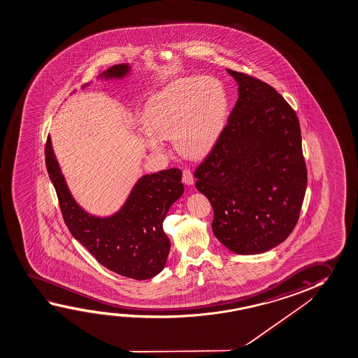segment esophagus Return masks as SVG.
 Here are the masks:
<instances>
[{"label":"esophagus","mask_w":358,"mask_h":358,"mask_svg":"<svg viewBox=\"0 0 358 358\" xmlns=\"http://www.w3.org/2000/svg\"><path fill=\"white\" fill-rule=\"evenodd\" d=\"M182 182L187 184V185H193L194 184V176L192 174V171L189 169H184L182 171Z\"/></svg>","instance_id":"esophagus-1"}]
</instances>
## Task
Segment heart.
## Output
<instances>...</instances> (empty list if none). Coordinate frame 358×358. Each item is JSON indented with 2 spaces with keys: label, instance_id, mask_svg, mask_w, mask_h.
I'll use <instances>...</instances> for the list:
<instances>
[{
  "label": "heart",
  "instance_id": "1",
  "mask_svg": "<svg viewBox=\"0 0 358 358\" xmlns=\"http://www.w3.org/2000/svg\"><path fill=\"white\" fill-rule=\"evenodd\" d=\"M229 99L222 80L211 76L171 82L147 103L143 144L153 153H165L162 141L173 139L178 153L200 159L214 148L227 120Z\"/></svg>",
  "mask_w": 358,
  "mask_h": 358
}]
</instances>
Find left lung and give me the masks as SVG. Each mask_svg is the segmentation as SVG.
<instances>
[{"label": "left lung", "mask_w": 358, "mask_h": 358, "mask_svg": "<svg viewBox=\"0 0 358 358\" xmlns=\"http://www.w3.org/2000/svg\"><path fill=\"white\" fill-rule=\"evenodd\" d=\"M238 98L195 187L214 209L213 233L238 255L262 254L294 230L307 171L295 110L271 85L227 69Z\"/></svg>", "instance_id": "left-lung-1"}]
</instances>
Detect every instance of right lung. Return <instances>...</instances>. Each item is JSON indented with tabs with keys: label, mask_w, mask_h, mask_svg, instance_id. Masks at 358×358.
<instances>
[{
	"label": "right lung",
	"mask_w": 358,
	"mask_h": 358,
	"mask_svg": "<svg viewBox=\"0 0 358 358\" xmlns=\"http://www.w3.org/2000/svg\"><path fill=\"white\" fill-rule=\"evenodd\" d=\"M131 71L129 63H120L106 69L96 80H124ZM90 85L91 82L82 88ZM45 165L66 225L96 262L134 280H147L163 271L171 250L163 222L171 205L184 193L180 169L144 174L118 210L99 216L76 201L53 152L51 136L45 143Z\"/></svg>",
	"instance_id": "1"
}]
</instances>
